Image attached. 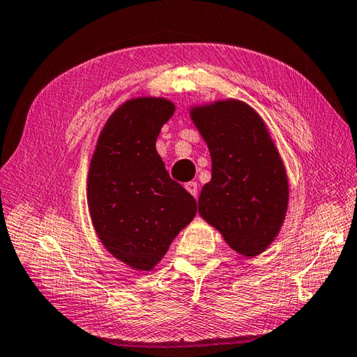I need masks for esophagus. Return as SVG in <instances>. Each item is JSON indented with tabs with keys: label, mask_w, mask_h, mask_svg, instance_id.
<instances>
[{
	"label": "esophagus",
	"mask_w": 357,
	"mask_h": 357,
	"mask_svg": "<svg viewBox=\"0 0 357 357\" xmlns=\"http://www.w3.org/2000/svg\"><path fill=\"white\" fill-rule=\"evenodd\" d=\"M185 189H187V192L190 193V195H193L197 198V195H198V184L195 183V181H190V183H185Z\"/></svg>",
	"instance_id": "obj_1"
}]
</instances>
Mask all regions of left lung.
<instances>
[{
	"mask_svg": "<svg viewBox=\"0 0 357 357\" xmlns=\"http://www.w3.org/2000/svg\"><path fill=\"white\" fill-rule=\"evenodd\" d=\"M208 143L213 173L198 198V213L244 257L273 244L285 220V165L264 121L245 102L227 99L190 108Z\"/></svg>",
	"mask_w": 357,
	"mask_h": 357,
	"instance_id": "1",
	"label": "left lung"
}]
</instances>
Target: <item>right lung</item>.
<instances>
[{"mask_svg":"<svg viewBox=\"0 0 357 357\" xmlns=\"http://www.w3.org/2000/svg\"><path fill=\"white\" fill-rule=\"evenodd\" d=\"M164 98H137L112 113L88 173V206L100 243L119 261L151 271L197 214V202L170 178L155 140L173 116Z\"/></svg>","mask_w":357,"mask_h":357,"instance_id":"obj_1","label":"right lung"}]
</instances>
